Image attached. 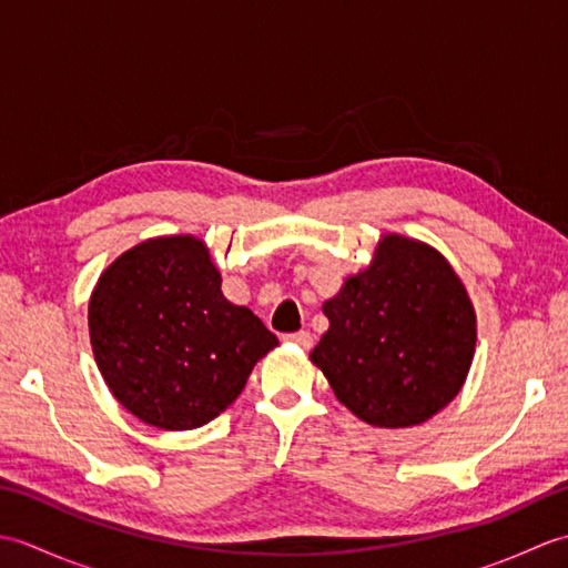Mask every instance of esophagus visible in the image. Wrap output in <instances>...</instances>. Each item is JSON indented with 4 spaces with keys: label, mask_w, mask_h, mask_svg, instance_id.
<instances>
[{
    "label": "esophagus",
    "mask_w": 568,
    "mask_h": 568,
    "mask_svg": "<svg viewBox=\"0 0 568 568\" xmlns=\"http://www.w3.org/2000/svg\"><path fill=\"white\" fill-rule=\"evenodd\" d=\"M285 342L287 344H295V346H300V348H305V352H307V348L312 346V334L310 332H295V334H285Z\"/></svg>",
    "instance_id": "esophagus-1"
}]
</instances>
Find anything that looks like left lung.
Segmentation results:
<instances>
[{"instance_id":"1","label":"left lung","mask_w":568,"mask_h":568,"mask_svg":"<svg viewBox=\"0 0 568 568\" xmlns=\"http://www.w3.org/2000/svg\"><path fill=\"white\" fill-rule=\"evenodd\" d=\"M322 312L329 329L310 361L368 425H422L464 388L476 310L452 263L425 241L383 234L371 263Z\"/></svg>"}]
</instances>
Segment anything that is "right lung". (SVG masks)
Instances as JSON below:
<instances>
[{
  "instance_id": "obj_1",
  "label": "right lung",
  "mask_w": 568,
  "mask_h": 568,
  "mask_svg": "<svg viewBox=\"0 0 568 568\" xmlns=\"http://www.w3.org/2000/svg\"><path fill=\"white\" fill-rule=\"evenodd\" d=\"M88 324L106 388L165 432L222 415L277 346L248 307L224 297L207 244L192 234L146 239L106 265Z\"/></svg>"
}]
</instances>
